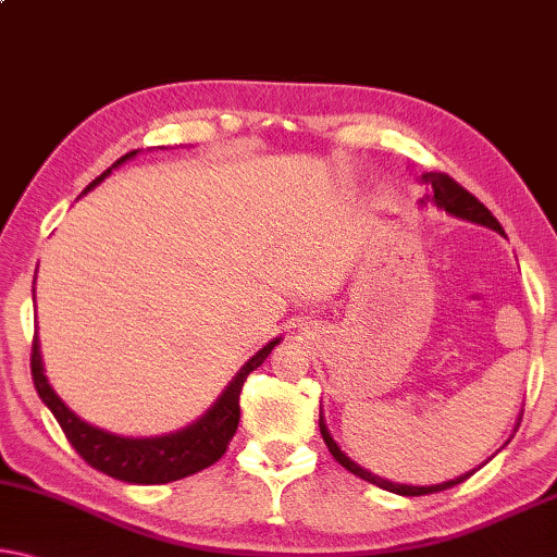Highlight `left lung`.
Instances as JSON below:
<instances>
[{"label":"left lung","instance_id":"1","mask_svg":"<svg viewBox=\"0 0 557 557\" xmlns=\"http://www.w3.org/2000/svg\"><path fill=\"white\" fill-rule=\"evenodd\" d=\"M421 184H425V196L421 199V203H435V207L448 211L450 216H458L463 221H473V224H481V226H487L493 231H498V234H503V226L498 224V219L493 216L491 211H487L481 201L475 199L473 194H468L463 186L453 182V178L448 174H438V171H428V174H421ZM506 236V234H503ZM319 428H321V435L323 441H326V446L331 450V456L338 460L341 466H344L346 470H350V473L363 478V481L373 483L383 487V491H391V493H398V495H428V493H441V491H448V487L458 485L468 481L470 475L475 473V470H468L466 475H458L456 481H446V483H438V485H404V483H393V481H386V478L375 475L371 473V470H366L356 463V460H350L344 450L338 448V443L331 438L329 428L326 423H323V416L319 418Z\"/></svg>","mask_w":557,"mask_h":557}]
</instances>
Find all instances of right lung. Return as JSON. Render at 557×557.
I'll return each instance as SVG.
<instances>
[{
	"mask_svg": "<svg viewBox=\"0 0 557 557\" xmlns=\"http://www.w3.org/2000/svg\"><path fill=\"white\" fill-rule=\"evenodd\" d=\"M136 151H129L124 153L122 159H116L104 174L94 178L87 189H84V194L104 182V178L111 174V169H116L119 164H124V161L136 157ZM278 341L281 338L269 341L259 354L246 361L242 371L236 373V379L228 383L224 393H221V398L199 418V421L182 428V431L176 433L157 435V438H124V435L101 431V428L82 421L74 410L66 408V404L57 396L54 388L49 386L45 375L37 333H34V341H32V379L39 398L45 400L47 408L54 413L57 423L62 425L66 441L72 443V448L79 453L91 468H97L101 473H107L124 483L161 485V483H171V481H178V478L199 473V470L209 468L211 463H216V460L224 456L228 448V441L234 438L238 428V418H242L238 396H242L244 381L249 379L251 371H256V368L267 361L271 348L276 346Z\"/></svg>",
	"mask_w": 557,
	"mask_h": 557,
	"instance_id": "add662e5",
	"label": "right lung"
}]
</instances>
